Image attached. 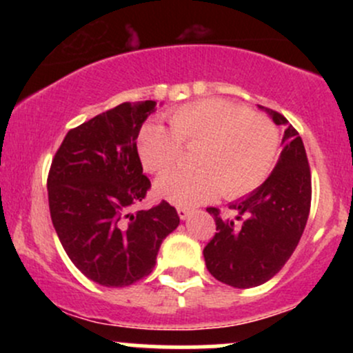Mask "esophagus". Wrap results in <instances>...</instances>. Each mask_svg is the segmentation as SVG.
Segmentation results:
<instances>
[{
  "label": "esophagus",
  "mask_w": 353,
  "mask_h": 353,
  "mask_svg": "<svg viewBox=\"0 0 353 353\" xmlns=\"http://www.w3.org/2000/svg\"><path fill=\"white\" fill-rule=\"evenodd\" d=\"M190 212H192V210H189V209H185V208L177 209V214H179L181 221H188L189 216H190Z\"/></svg>",
  "instance_id": "34e87169"
}]
</instances>
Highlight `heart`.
Wrapping results in <instances>:
<instances>
[{
    "label": "heart",
    "mask_w": 353,
    "mask_h": 353,
    "mask_svg": "<svg viewBox=\"0 0 353 353\" xmlns=\"http://www.w3.org/2000/svg\"><path fill=\"white\" fill-rule=\"evenodd\" d=\"M169 129L145 123L137 136V152L149 172L161 174L181 159L182 145L197 148L192 172L161 176L156 194L171 204L194 208L224 194L237 199L262 185L279 156V131L264 114L228 99L208 98L176 108Z\"/></svg>",
    "instance_id": "heart-1"
}]
</instances>
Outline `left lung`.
I'll use <instances>...</instances> for the list:
<instances>
[{
    "mask_svg": "<svg viewBox=\"0 0 353 353\" xmlns=\"http://www.w3.org/2000/svg\"><path fill=\"white\" fill-rule=\"evenodd\" d=\"M259 108L275 124L285 125L272 174L249 196L230 202L236 219H222L219 209H208L217 232L204 247L205 265L219 282L236 289L261 285L282 269L310 212L312 177L301 136L277 111Z\"/></svg>",
    "mask_w": 353,
    "mask_h": 353,
    "instance_id": "1",
    "label": "left lung"
}]
</instances>
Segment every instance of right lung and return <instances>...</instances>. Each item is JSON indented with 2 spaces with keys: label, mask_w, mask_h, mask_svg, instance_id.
Here are the masks:
<instances>
[{
  "label": "right lung",
  "mask_w": 353,
  "mask_h": 353,
  "mask_svg": "<svg viewBox=\"0 0 353 353\" xmlns=\"http://www.w3.org/2000/svg\"><path fill=\"white\" fill-rule=\"evenodd\" d=\"M156 101L123 103L71 129L48 176L51 221L78 269L104 287L152 272L163 241L179 225L169 202L131 209L151 189L136 139Z\"/></svg>",
  "instance_id": "1"
}]
</instances>
